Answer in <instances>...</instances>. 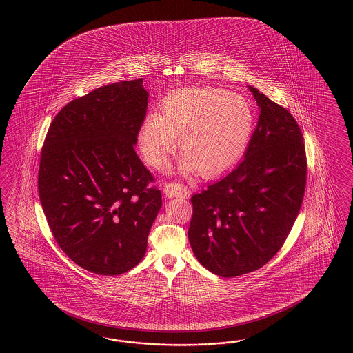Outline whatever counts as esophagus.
Here are the masks:
<instances>
[{
    "label": "esophagus",
    "mask_w": 353,
    "mask_h": 353,
    "mask_svg": "<svg viewBox=\"0 0 353 353\" xmlns=\"http://www.w3.org/2000/svg\"><path fill=\"white\" fill-rule=\"evenodd\" d=\"M164 194L168 198H189L190 190L188 186L179 182H170L164 185Z\"/></svg>",
    "instance_id": "1"
}]
</instances>
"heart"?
<instances>
[{
  "label": "heart",
  "instance_id": "b5f03b06",
  "mask_svg": "<svg viewBox=\"0 0 353 353\" xmlns=\"http://www.w3.org/2000/svg\"><path fill=\"white\" fill-rule=\"evenodd\" d=\"M246 98L216 88H186L161 99L139 128L145 161L161 170L181 139L182 172L198 170L205 177L220 174L245 152L254 129Z\"/></svg>",
  "mask_w": 353,
  "mask_h": 353
}]
</instances>
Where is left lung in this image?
I'll return each mask as SVG.
<instances>
[{
    "mask_svg": "<svg viewBox=\"0 0 353 353\" xmlns=\"http://www.w3.org/2000/svg\"><path fill=\"white\" fill-rule=\"evenodd\" d=\"M260 108L242 161L192 196L188 236L198 261L220 277L265 265L285 243L299 214L307 157L296 120L248 86Z\"/></svg>",
    "mask_w": 353,
    "mask_h": 353,
    "instance_id": "obj_1",
    "label": "left lung"
}]
</instances>
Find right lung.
I'll list each match as a JSON object with an SVG mask.
<instances>
[{
    "label": "right lung",
    "mask_w": 353,
    "mask_h": 353,
    "mask_svg": "<svg viewBox=\"0 0 353 353\" xmlns=\"http://www.w3.org/2000/svg\"><path fill=\"white\" fill-rule=\"evenodd\" d=\"M143 79L97 88L57 114L43 141L39 195L58 246L79 267L118 276L145 256L161 190L134 151Z\"/></svg>",
    "instance_id": "1"
}]
</instances>
